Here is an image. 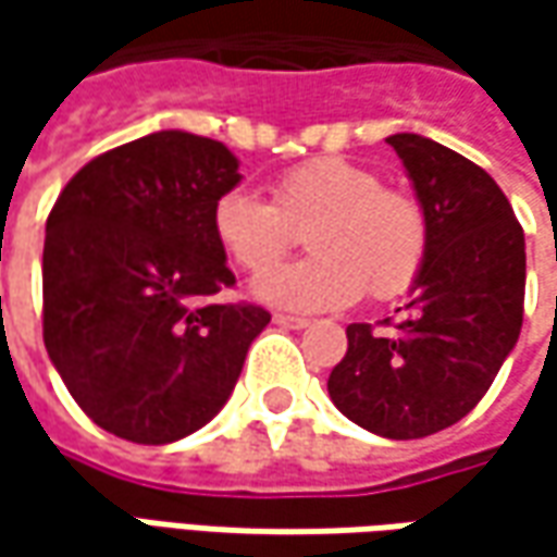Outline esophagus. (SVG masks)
Returning a JSON list of instances; mask_svg holds the SVG:
<instances>
[{"label":"esophagus","mask_w":557,"mask_h":557,"mask_svg":"<svg viewBox=\"0 0 557 557\" xmlns=\"http://www.w3.org/2000/svg\"><path fill=\"white\" fill-rule=\"evenodd\" d=\"M272 322H275V325H282V329H294V332H300V329H307V325H310V319H304V315H285V312H275V315H272Z\"/></svg>","instance_id":"obj_1"}]
</instances>
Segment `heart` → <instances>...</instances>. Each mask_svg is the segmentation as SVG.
Listing matches in <instances>:
<instances>
[{"mask_svg": "<svg viewBox=\"0 0 557 557\" xmlns=\"http://www.w3.org/2000/svg\"><path fill=\"white\" fill-rule=\"evenodd\" d=\"M216 245L245 272H263L253 297L269 307L322 312L350 307L369 290L391 300L416 285L431 247L424 207L347 158H312L272 185V203L250 191H225L213 203ZM311 228L310 261L267 273Z\"/></svg>", "mask_w": 557, "mask_h": 557, "instance_id": "b5f03b06", "label": "heart"}]
</instances>
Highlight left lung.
<instances>
[{
    "label": "left lung",
    "instance_id": "left-lung-1",
    "mask_svg": "<svg viewBox=\"0 0 557 557\" xmlns=\"http://www.w3.org/2000/svg\"><path fill=\"white\" fill-rule=\"evenodd\" d=\"M428 213L431 247L394 332L347 325L329 396L387 440L437 434L468 416L524 322V228L493 176L416 133L387 136Z\"/></svg>",
    "mask_w": 557,
    "mask_h": 557
}]
</instances>
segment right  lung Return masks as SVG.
Returning a JSON list of instances; mask_svg holds the SVG:
<instances>
[{"instance_id": "1", "label": "right lung", "mask_w": 557, "mask_h": 557, "mask_svg": "<svg viewBox=\"0 0 557 557\" xmlns=\"http://www.w3.org/2000/svg\"><path fill=\"white\" fill-rule=\"evenodd\" d=\"M242 183L223 141L161 129L89 161L58 195L42 247V341L108 434L163 446L225 406L269 325L235 285L210 213Z\"/></svg>"}]
</instances>
